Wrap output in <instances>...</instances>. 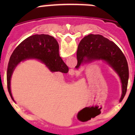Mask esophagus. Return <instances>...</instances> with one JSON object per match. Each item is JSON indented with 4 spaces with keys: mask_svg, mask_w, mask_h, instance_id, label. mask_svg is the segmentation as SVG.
I'll use <instances>...</instances> for the list:
<instances>
[{
    "mask_svg": "<svg viewBox=\"0 0 135 135\" xmlns=\"http://www.w3.org/2000/svg\"><path fill=\"white\" fill-rule=\"evenodd\" d=\"M74 73H75V70H73V69H70V70H69V73H70V74H71V75L74 74Z\"/></svg>",
    "mask_w": 135,
    "mask_h": 135,
    "instance_id": "1",
    "label": "esophagus"
}]
</instances>
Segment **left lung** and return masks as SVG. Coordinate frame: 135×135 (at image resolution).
<instances>
[{
  "label": "left lung",
  "mask_w": 135,
  "mask_h": 135,
  "mask_svg": "<svg viewBox=\"0 0 135 135\" xmlns=\"http://www.w3.org/2000/svg\"><path fill=\"white\" fill-rule=\"evenodd\" d=\"M95 59L107 61L119 76L122 84V101L126 94L129 80L127 61L122 50L114 42L102 35L91 34L85 36L79 44L76 68L78 69L83 62Z\"/></svg>",
  "instance_id": "8db88e82"
}]
</instances>
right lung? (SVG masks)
<instances>
[{"mask_svg":"<svg viewBox=\"0 0 135 135\" xmlns=\"http://www.w3.org/2000/svg\"><path fill=\"white\" fill-rule=\"evenodd\" d=\"M32 58L40 60L52 72L67 73L69 71V67L59 56L58 42L53 36L44 34L29 36L16 47L9 58L7 69V86L12 100L10 80L13 70L21 61Z\"/></svg>","mask_w":135,"mask_h":135,"instance_id":"obj_1","label":"right lung"}]
</instances>
